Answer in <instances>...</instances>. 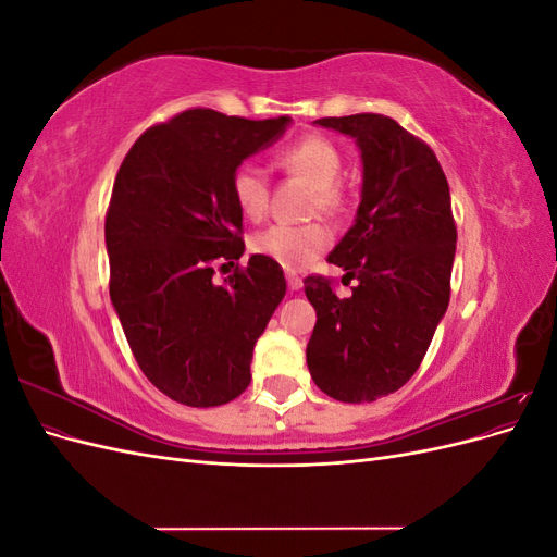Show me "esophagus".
<instances>
[{"instance_id":"obj_1","label":"esophagus","mask_w":557,"mask_h":557,"mask_svg":"<svg viewBox=\"0 0 557 557\" xmlns=\"http://www.w3.org/2000/svg\"><path fill=\"white\" fill-rule=\"evenodd\" d=\"M285 281H288V288H290L293 293L301 290V285H305V283H301V278H299L297 274H288V276H285Z\"/></svg>"}]
</instances>
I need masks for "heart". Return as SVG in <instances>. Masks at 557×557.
Returning <instances> with one entry per match:
<instances>
[{
    "instance_id": "b5f03b06",
    "label": "heart",
    "mask_w": 557,
    "mask_h": 557,
    "mask_svg": "<svg viewBox=\"0 0 557 557\" xmlns=\"http://www.w3.org/2000/svg\"><path fill=\"white\" fill-rule=\"evenodd\" d=\"M285 172L307 178L315 188V209L336 211L342 193L336 188L342 172V156L325 137H305L283 148L276 156ZM232 199L248 221H260L269 205V185L260 166L244 162L232 174ZM330 244V232L320 223L309 225H272L258 232L250 242L252 252L274 260L288 272L307 269Z\"/></svg>"
}]
</instances>
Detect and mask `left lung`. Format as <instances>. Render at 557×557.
Returning a JSON list of instances; mask_svg holds the SVG:
<instances>
[{
	"instance_id": "1",
	"label": "left lung",
	"mask_w": 557,
	"mask_h": 557,
	"mask_svg": "<svg viewBox=\"0 0 557 557\" xmlns=\"http://www.w3.org/2000/svg\"><path fill=\"white\" fill-rule=\"evenodd\" d=\"M356 141L362 188L356 221L327 262L356 278L339 299L323 276L305 278L315 309L307 346L313 383L339 401H376L423 362L450 299L455 232L450 190L432 148L379 113L320 117Z\"/></svg>"
}]
</instances>
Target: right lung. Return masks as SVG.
I'll use <instances>...</instances> for the list:
<instances>
[{
	"instance_id": "obj_1",
	"label": "right lung",
	"mask_w": 557,
	"mask_h": 557,
	"mask_svg": "<svg viewBox=\"0 0 557 557\" xmlns=\"http://www.w3.org/2000/svg\"><path fill=\"white\" fill-rule=\"evenodd\" d=\"M290 123L190 109L144 132L117 170L104 225L111 305L146 379L185 407L246 391L252 348L285 297L274 260L250 256L223 285L213 260L244 256L234 170Z\"/></svg>"
}]
</instances>
